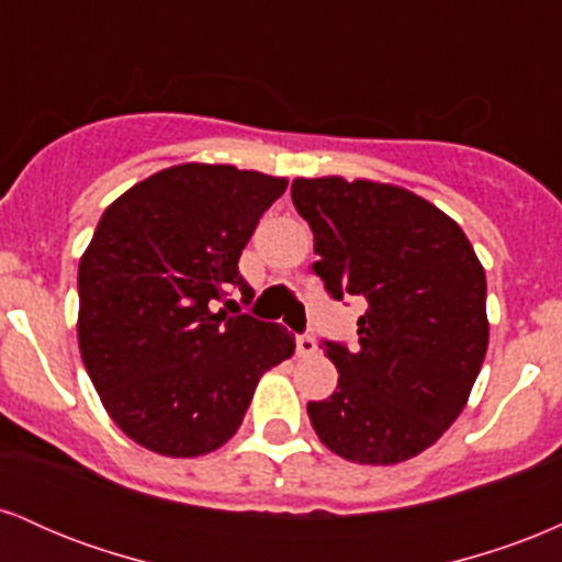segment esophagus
<instances>
[{"label":"esophagus","mask_w":562,"mask_h":562,"mask_svg":"<svg viewBox=\"0 0 562 562\" xmlns=\"http://www.w3.org/2000/svg\"><path fill=\"white\" fill-rule=\"evenodd\" d=\"M295 353H299V357H314V353H317V340H314L312 335H299V338H295Z\"/></svg>","instance_id":"34e87169"}]
</instances>
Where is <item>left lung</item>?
<instances>
[{
  "label": "left lung",
  "instance_id": "obj_1",
  "mask_svg": "<svg viewBox=\"0 0 562 562\" xmlns=\"http://www.w3.org/2000/svg\"><path fill=\"white\" fill-rule=\"evenodd\" d=\"M314 232V274L335 301L359 295V348H322L338 389L308 402L319 441L359 465H393L443 436L488 346L486 274L454 218L415 192L340 177L295 179Z\"/></svg>",
  "mask_w": 562,
  "mask_h": 562
}]
</instances>
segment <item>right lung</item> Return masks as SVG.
I'll return each instance as SVG.
<instances>
[{
    "mask_svg": "<svg viewBox=\"0 0 562 562\" xmlns=\"http://www.w3.org/2000/svg\"><path fill=\"white\" fill-rule=\"evenodd\" d=\"M285 187L235 166L182 164L102 214L79 263V348L108 415L139 447L166 457L218 449L263 372L293 357L282 325L214 312L227 290L254 299L237 261Z\"/></svg>",
    "mask_w": 562,
    "mask_h": 562,
    "instance_id": "right-lung-1",
    "label": "right lung"
}]
</instances>
